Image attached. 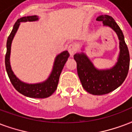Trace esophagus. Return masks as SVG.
<instances>
[{"mask_svg": "<svg viewBox=\"0 0 132 132\" xmlns=\"http://www.w3.org/2000/svg\"><path fill=\"white\" fill-rule=\"evenodd\" d=\"M68 52H69V53H70V56L73 57V55H74V54H75V53H76V51H77V47H76V46L74 45V44H70V45H69V46H68Z\"/></svg>", "mask_w": 132, "mask_h": 132, "instance_id": "1", "label": "esophagus"}]
</instances>
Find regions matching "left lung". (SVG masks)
<instances>
[{
    "label": "left lung",
    "mask_w": 132,
    "mask_h": 132,
    "mask_svg": "<svg viewBox=\"0 0 132 132\" xmlns=\"http://www.w3.org/2000/svg\"><path fill=\"white\" fill-rule=\"evenodd\" d=\"M96 21H102L103 26L114 31L119 40V55L117 62L111 68L98 69L83 52L74 55L77 63V74L84 90L95 95L107 94L118 88L127 77L129 67V53L122 30L114 19L108 15H100ZM82 47H84L83 46Z\"/></svg>",
    "instance_id": "left-lung-1"
}]
</instances>
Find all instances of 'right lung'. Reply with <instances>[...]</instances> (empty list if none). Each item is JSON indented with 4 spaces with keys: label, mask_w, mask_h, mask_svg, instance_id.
Segmentation results:
<instances>
[{
    "label": "right lung",
    "mask_w": 132,
    "mask_h": 132,
    "mask_svg": "<svg viewBox=\"0 0 132 132\" xmlns=\"http://www.w3.org/2000/svg\"><path fill=\"white\" fill-rule=\"evenodd\" d=\"M38 16H28L20 18L15 23L10 36L7 41V53L5 55V68L8 77L16 90L25 96L32 98H46L52 95L57 88V84L62 70L68 60L69 53L67 50H64L56 56L53 64V69L50 75L44 82L29 84L26 83L15 75L10 65V54H11V46L13 39L20 24L22 22H32L39 21Z\"/></svg>",
    "instance_id": "right-lung-1"
}]
</instances>
